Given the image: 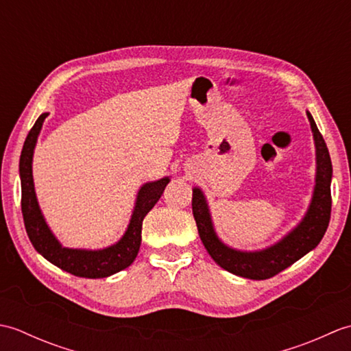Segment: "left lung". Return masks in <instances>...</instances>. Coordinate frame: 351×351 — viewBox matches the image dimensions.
<instances>
[{"label": "left lung", "instance_id": "obj_1", "mask_svg": "<svg viewBox=\"0 0 351 351\" xmlns=\"http://www.w3.org/2000/svg\"><path fill=\"white\" fill-rule=\"evenodd\" d=\"M312 136L315 143V185L306 214L299 225L282 237L278 243L261 250H238L223 243L215 232L210 206L204 191L199 187L193 189V215H195L199 237L211 258L226 271L253 280L273 278L306 253L314 250L329 226L332 211V161L326 141L319 134L314 117L306 111Z\"/></svg>", "mask_w": 351, "mask_h": 351}]
</instances>
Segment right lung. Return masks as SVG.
<instances>
[{"instance_id": "add662e5", "label": "right lung", "mask_w": 351, "mask_h": 351, "mask_svg": "<svg viewBox=\"0 0 351 351\" xmlns=\"http://www.w3.org/2000/svg\"><path fill=\"white\" fill-rule=\"evenodd\" d=\"M49 113H42L37 119L32 131L28 132L19 160L21 178V208L29 241L40 255L51 264L68 271L78 278L99 279L125 270L136 259L141 244V226L146 214L158 202L164 189L170 182V176H164L158 181L146 182L140 187L131 219L125 234L117 243L108 247L88 250L64 247L52 234L51 228L45 220L42 210L37 202L34 181H33V155L42 125Z\"/></svg>"}]
</instances>
